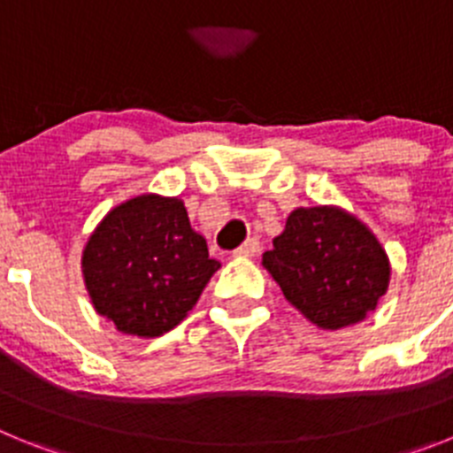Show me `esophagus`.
<instances>
[{
	"mask_svg": "<svg viewBox=\"0 0 453 453\" xmlns=\"http://www.w3.org/2000/svg\"><path fill=\"white\" fill-rule=\"evenodd\" d=\"M261 251V242H258V238H250L242 247H238V250L234 251V256H240V258H251V256H256Z\"/></svg>",
	"mask_w": 453,
	"mask_h": 453,
	"instance_id": "obj_1",
	"label": "esophagus"
}]
</instances>
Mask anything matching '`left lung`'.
I'll return each instance as SVG.
<instances>
[{
	"instance_id": "obj_1",
	"label": "left lung",
	"mask_w": 453,
	"mask_h": 453,
	"mask_svg": "<svg viewBox=\"0 0 453 453\" xmlns=\"http://www.w3.org/2000/svg\"><path fill=\"white\" fill-rule=\"evenodd\" d=\"M263 254L283 297L318 329L358 324L390 286V258L367 224L340 206L295 208Z\"/></svg>"
}]
</instances>
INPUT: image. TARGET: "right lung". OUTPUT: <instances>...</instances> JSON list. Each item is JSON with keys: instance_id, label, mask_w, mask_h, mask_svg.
I'll return each instance as SVG.
<instances>
[{"instance_id": "1", "label": "right lung", "mask_w": 453, "mask_h": 453, "mask_svg": "<svg viewBox=\"0 0 453 453\" xmlns=\"http://www.w3.org/2000/svg\"><path fill=\"white\" fill-rule=\"evenodd\" d=\"M218 267L181 199L156 192L111 208L81 254L92 308L119 334L138 338L174 329Z\"/></svg>"}]
</instances>
